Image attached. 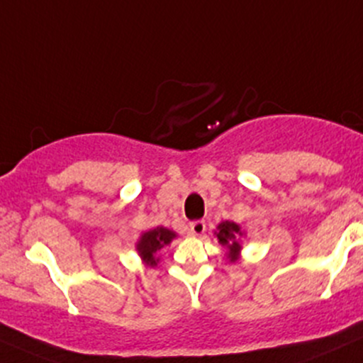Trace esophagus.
Segmentation results:
<instances>
[{
	"mask_svg": "<svg viewBox=\"0 0 363 363\" xmlns=\"http://www.w3.org/2000/svg\"><path fill=\"white\" fill-rule=\"evenodd\" d=\"M206 230V224L203 220H194L189 224V233L193 234V236H201V234H205Z\"/></svg>",
	"mask_w": 363,
	"mask_h": 363,
	"instance_id": "1",
	"label": "esophagus"
}]
</instances>
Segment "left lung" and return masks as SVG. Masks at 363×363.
Instances as JSON below:
<instances>
[{
  "label": "left lung",
  "instance_id": "left-lung-1",
  "mask_svg": "<svg viewBox=\"0 0 363 363\" xmlns=\"http://www.w3.org/2000/svg\"><path fill=\"white\" fill-rule=\"evenodd\" d=\"M245 230L241 229L240 224L236 222H230V220H224L217 225V229L213 230V236L217 238L218 242L222 245L224 248L227 260L230 264L238 262L241 258V240L245 238Z\"/></svg>",
  "mask_w": 363,
  "mask_h": 363
}]
</instances>
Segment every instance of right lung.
<instances>
[{
  "mask_svg": "<svg viewBox=\"0 0 363 363\" xmlns=\"http://www.w3.org/2000/svg\"><path fill=\"white\" fill-rule=\"evenodd\" d=\"M175 238H177V233L163 225L141 233V236L136 241V252L141 257L143 264L148 267H157L158 262H160V255H158L160 250L169 246Z\"/></svg>",
  "mask_w": 363,
  "mask_h": 363,
  "instance_id": "right-lung-1",
  "label": "right lung"
}]
</instances>
